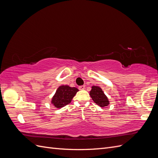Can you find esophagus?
Masks as SVG:
<instances>
[{"instance_id":"obj_1","label":"esophagus","mask_w":158,"mask_h":158,"mask_svg":"<svg viewBox=\"0 0 158 158\" xmlns=\"http://www.w3.org/2000/svg\"><path fill=\"white\" fill-rule=\"evenodd\" d=\"M78 88H79V89H80V90L84 89H85V85H81V86H79V87H78Z\"/></svg>"}]
</instances>
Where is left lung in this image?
<instances>
[{"label": "left lung", "mask_w": 158, "mask_h": 158, "mask_svg": "<svg viewBox=\"0 0 158 158\" xmlns=\"http://www.w3.org/2000/svg\"><path fill=\"white\" fill-rule=\"evenodd\" d=\"M89 95L93 101L100 107H106L109 104L108 98L105 95L101 88L94 85L92 87Z\"/></svg>", "instance_id": "left-lung-1"}]
</instances>
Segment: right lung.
Instances as JSON below:
<instances>
[{"instance_id": "add662e5", "label": "right lung", "mask_w": 158, "mask_h": 158, "mask_svg": "<svg viewBox=\"0 0 158 158\" xmlns=\"http://www.w3.org/2000/svg\"><path fill=\"white\" fill-rule=\"evenodd\" d=\"M78 89L71 88L69 85H60L56 89V93L52 98L51 103L56 108H61L70 103Z\"/></svg>"}]
</instances>
